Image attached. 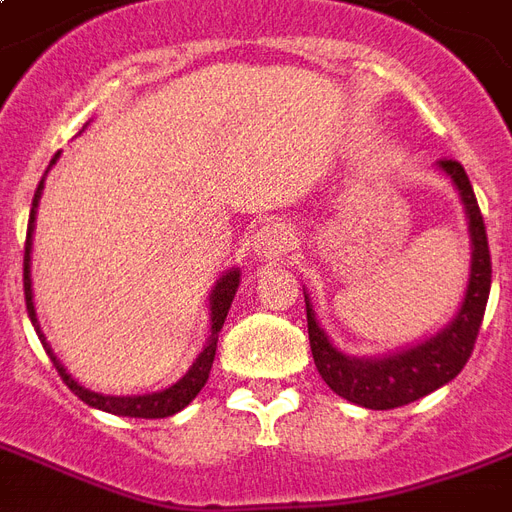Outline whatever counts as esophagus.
<instances>
[{"label":"esophagus","mask_w":512,"mask_h":512,"mask_svg":"<svg viewBox=\"0 0 512 512\" xmlns=\"http://www.w3.org/2000/svg\"><path fill=\"white\" fill-rule=\"evenodd\" d=\"M255 255L265 263H271V260H282L287 252H292L295 247V233L287 225H279V222H273V225H265L255 233Z\"/></svg>","instance_id":"34e87169"}]
</instances>
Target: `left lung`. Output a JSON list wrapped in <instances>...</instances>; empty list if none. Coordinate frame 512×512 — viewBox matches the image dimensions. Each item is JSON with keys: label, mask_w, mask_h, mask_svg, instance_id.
<instances>
[{"label": "left lung", "mask_w": 512, "mask_h": 512, "mask_svg": "<svg viewBox=\"0 0 512 512\" xmlns=\"http://www.w3.org/2000/svg\"><path fill=\"white\" fill-rule=\"evenodd\" d=\"M438 169L451 179L459 193L467 217L470 233V276L464 290L462 306L456 308L451 322L440 327L438 333L421 338L405 349L389 351L381 357H351L330 341L322 330L311 298L303 287L308 319V343L314 354L319 376L333 389L335 395L370 411H389L400 408L419 397L435 392L448 381H454L473 354L475 338L481 330L483 311L491 290V255L486 225H483L478 198L473 193L470 177L456 161H438Z\"/></svg>", "instance_id": "left-lung-1"}]
</instances>
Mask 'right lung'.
Returning <instances> with one entry per match:
<instances>
[{
	"label": "right lung",
	"mask_w": 512,
	"mask_h": 512,
	"mask_svg": "<svg viewBox=\"0 0 512 512\" xmlns=\"http://www.w3.org/2000/svg\"><path fill=\"white\" fill-rule=\"evenodd\" d=\"M88 126V123H85ZM58 155H53V161H50L48 171L56 166ZM48 171L42 174L37 185V193H34V201H31V212H29V230H26V252H23V295H26V311H29V319L34 330H37L39 341L48 351L50 362L56 365L58 376L64 378V384L72 389L74 395L80 397L85 405H91L96 411H107L115 413V416H128V419H166V416H174L182 408L193 403L195 395L204 389L206 378H209V370H212L214 354H217V335H220L222 325H225V317H228L230 303L236 298V290H239L241 284V268H230L225 271L214 282L212 292H209V338H206L204 351L198 354L193 360V365L187 368V373L179 378L177 384L166 386L161 392H150V395H101V392H93L88 386H83L80 381H74V376L69 370L61 365L53 349H50L48 338L45 333L39 330V319H37V308H34V290H31V244H34V222H37V206L39 198H42V190H45V177H48Z\"/></svg>",
	"instance_id": "obj_1"
}]
</instances>
